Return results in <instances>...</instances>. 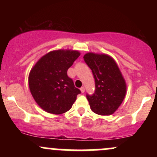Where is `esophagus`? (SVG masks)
Wrapping results in <instances>:
<instances>
[{
  "label": "esophagus",
  "instance_id": "34e87169",
  "mask_svg": "<svg viewBox=\"0 0 157 157\" xmlns=\"http://www.w3.org/2000/svg\"><path fill=\"white\" fill-rule=\"evenodd\" d=\"M80 91H81V92H82V93H84L85 92V88L83 87V86L80 88Z\"/></svg>",
  "mask_w": 157,
  "mask_h": 157
}]
</instances>
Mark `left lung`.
I'll return each mask as SVG.
<instances>
[{"instance_id":"8db88e82","label":"left lung","mask_w":157,"mask_h":157,"mask_svg":"<svg viewBox=\"0 0 157 157\" xmlns=\"http://www.w3.org/2000/svg\"><path fill=\"white\" fill-rule=\"evenodd\" d=\"M95 80L93 94H86L93 112L111 115L121 105L126 93V84L117 64L107 55L89 52L83 57Z\"/></svg>"}]
</instances>
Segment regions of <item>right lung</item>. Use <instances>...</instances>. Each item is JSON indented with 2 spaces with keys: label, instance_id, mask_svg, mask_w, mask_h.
I'll list each match as a JSON object with an SVG mask.
<instances>
[{
  "label": "right lung",
  "instance_id": "1",
  "mask_svg": "<svg viewBox=\"0 0 157 157\" xmlns=\"http://www.w3.org/2000/svg\"><path fill=\"white\" fill-rule=\"evenodd\" d=\"M80 55L73 50H56L43 56L29 75L31 94L41 109L54 114L71 108L80 90L67 75L68 69Z\"/></svg>",
  "mask_w": 157,
  "mask_h": 157
}]
</instances>
